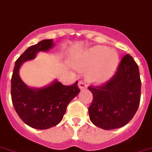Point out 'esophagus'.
Wrapping results in <instances>:
<instances>
[{
    "label": "esophagus",
    "instance_id": "34e87169",
    "mask_svg": "<svg viewBox=\"0 0 152 152\" xmlns=\"http://www.w3.org/2000/svg\"><path fill=\"white\" fill-rule=\"evenodd\" d=\"M78 87L80 89H85L87 88V85L85 84V82H84L83 81H79L78 82Z\"/></svg>",
    "mask_w": 152,
    "mask_h": 152
}]
</instances>
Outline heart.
Wrapping results in <instances>:
<instances>
[{"instance_id":"heart-1","label":"heart","mask_w":152,"mask_h":152,"mask_svg":"<svg viewBox=\"0 0 152 152\" xmlns=\"http://www.w3.org/2000/svg\"><path fill=\"white\" fill-rule=\"evenodd\" d=\"M119 56L113 50L103 46L89 49L75 61V67L88 70L87 78L94 83H103L113 77L118 67Z\"/></svg>"}]
</instances>
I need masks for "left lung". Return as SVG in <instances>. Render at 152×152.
<instances>
[{
	"label": "left lung",
	"mask_w": 152,
	"mask_h": 152,
	"mask_svg": "<svg viewBox=\"0 0 152 152\" xmlns=\"http://www.w3.org/2000/svg\"><path fill=\"white\" fill-rule=\"evenodd\" d=\"M141 88L138 66L132 56L126 54L110 81L88 88L93 95L88 108L90 120L103 130L125 126L138 109Z\"/></svg>",
	"instance_id": "1"
}]
</instances>
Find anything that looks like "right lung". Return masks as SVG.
Instances as JSON below:
<instances>
[{
    "mask_svg": "<svg viewBox=\"0 0 152 152\" xmlns=\"http://www.w3.org/2000/svg\"><path fill=\"white\" fill-rule=\"evenodd\" d=\"M53 46V39H44L29 46L15 61L11 77V100L16 113L25 124L38 130L50 128L61 122L69 102L80 91L77 81L67 86L55 81L46 87L32 88L20 78L18 71L22 63Z\"/></svg>",
    "mask_w": 152,
    "mask_h": 152,
    "instance_id": "right-lung-1",
    "label": "right lung"
}]
</instances>
